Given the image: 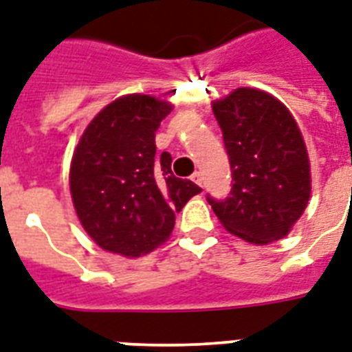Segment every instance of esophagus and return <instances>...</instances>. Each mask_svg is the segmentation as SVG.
Returning a JSON list of instances; mask_svg holds the SVG:
<instances>
[{
    "label": "esophagus",
    "mask_w": 352,
    "mask_h": 352,
    "mask_svg": "<svg viewBox=\"0 0 352 352\" xmlns=\"http://www.w3.org/2000/svg\"><path fill=\"white\" fill-rule=\"evenodd\" d=\"M191 181L195 182V184L201 186V188H204V177H202L201 171H195V173L191 175Z\"/></svg>",
    "instance_id": "esophagus-1"
}]
</instances>
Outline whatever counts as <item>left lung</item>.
<instances>
[{
    "mask_svg": "<svg viewBox=\"0 0 352 352\" xmlns=\"http://www.w3.org/2000/svg\"><path fill=\"white\" fill-rule=\"evenodd\" d=\"M230 157V195H208L231 235L251 244L284 239L304 213L311 195L309 157L295 117L256 88H236L213 102Z\"/></svg>",
    "mask_w": 352,
    "mask_h": 352,
    "instance_id": "left-lung-1",
    "label": "left lung"
}]
</instances>
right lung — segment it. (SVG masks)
<instances>
[{"label":"right lung","instance_id":"right-lung-1","mask_svg":"<svg viewBox=\"0 0 352 352\" xmlns=\"http://www.w3.org/2000/svg\"><path fill=\"white\" fill-rule=\"evenodd\" d=\"M171 104L130 94L102 108L79 139L70 191L82 228L102 250L141 256L171 235L175 213L201 188L155 157V131Z\"/></svg>","mask_w":352,"mask_h":352}]
</instances>
